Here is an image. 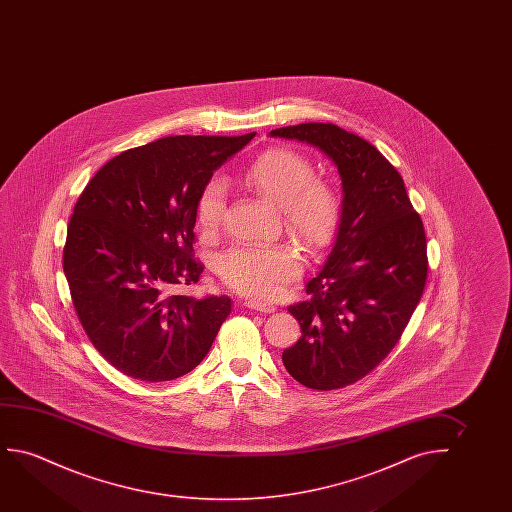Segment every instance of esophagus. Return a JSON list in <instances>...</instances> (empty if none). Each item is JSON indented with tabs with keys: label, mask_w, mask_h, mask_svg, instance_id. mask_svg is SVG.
I'll return each instance as SVG.
<instances>
[{
	"label": "esophagus",
	"mask_w": 512,
	"mask_h": 512,
	"mask_svg": "<svg viewBox=\"0 0 512 512\" xmlns=\"http://www.w3.org/2000/svg\"><path fill=\"white\" fill-rule=\"evenodd\" d=\"M245 306L253 311H259V313H274L276 311L273 302L259 301V299H248Z\"/></svg>",
	"instance_id": "esophagus-1"
}]
</instances>
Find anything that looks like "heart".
I'll use <instances>...</instances> for the list:
<instances>
[{
    "instance_id": "obj_1",
    "label": "heart",
    "mask_w": 512,
    "mask_h": 512,
    "mask_svg": "<svg viewBox=\"0 0 512 512\" xmlns=\"http://www.w3.org/2000/svg\"><path fill=\"white\" fill-rule=\"evenodd\" d=\"M248 189L278 206L288 231L318 252L329 243L339 222L341 203L329 183L316 178L308 157L276 148L243 171ZM225 187L213 178L204 185L196 206L197 227L213 234L222 224ZM218 273L227 287L252 297H273L302 273L299 252L288 245H239L224 253Z\"/></svg>"
}]
</instances>
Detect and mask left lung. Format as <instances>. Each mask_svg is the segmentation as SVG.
<instances>
[{"mask_svg":"<svg viewBox=\"0 0 512 512\" xmlns=\"http://www.w3.org/2000/svg\"><path fill=\"white\" fill-rule=\"evenodd\" d=\"M269 136L322 150L343 182L336 241L306 283L308 301L288 308L302 334L281 357L301 385L336 390L369 374L402 336L427 281V236L402 176L369 141L322 122Z\"/></svg>","mask_w":512,"mask_h":512,"instance_id":"left-lung-1","label":"left lung"}]
</instances>
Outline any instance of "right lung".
I'll list each match as a JSON object with an SVG mask.
<instances>
[{
  "label": "right lung",
  "instance_id": "add662e5",
  "mask_svg": "<svg viewBox=\"0 0 512 512\" xmlns=\"http://www.w3.org/2000/svg\"><path fill=\"white\" fill-rule=\"evenodd\" d=\"M253 136H168L131 148L78 197L64 274L85 334L126 376L159 383L196 369L231 313L227 295L168 290L199 281L197 199Z\"/></svg>",
  "mask_w": 512,
  "mask_h": 512
}]
</instances>
